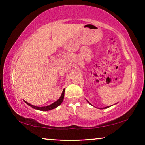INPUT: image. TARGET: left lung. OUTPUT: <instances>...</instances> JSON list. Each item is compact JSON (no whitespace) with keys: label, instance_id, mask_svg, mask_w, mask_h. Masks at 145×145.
<instances>
[{"label":"left lung","instance_id":"8db88e82","mask_svg":"<svg viewBox=\"0 0 145 145\" xmlns=\"http://www.w3.org/2000/svg\"><path fill=\"white\" fill-rule=\"evenodd\" d=\"M87 102H88V103H89V104H90V105H92V104H90V102H88V100H87ZM110 107H111V106H107V107H105V108H100V109H106V108H110Z\"/></svg>","mask_w":145,"mask_h":145}]
</instances>
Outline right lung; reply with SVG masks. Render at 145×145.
Returning a JSON list of instances; mask_svg holds the SVG:
<instances>
[{"label": "right lung", "mask_w": 145, "mask_h": 145, "mask_svg": "<svg viewBox=\"0 0 145 145\" xmlns=\"http://www.w3.org/2000/svg\"><path fill=\"white\" fill-rule=\"evenodd\" d=\"M64 96H65V89L63 90V92L62 94H61V96L60 98H59V100H57L56 102H53V104H51L50 105H49V106H43V107H37V106H33L32 104H30L29 103L25 102H24L26 103V104L29 106L31 108H33V109H35V110H40V111H49V110H53V109H55L58 107L59 105L61 104V103L63 102V99H64Z\"/></svg>", "instance_id": "right-lung-1"}]
</instances>
